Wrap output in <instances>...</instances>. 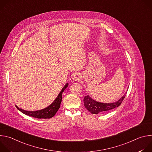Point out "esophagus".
<instances>
[{"label": "esophagus", "instance_id": "obj_1", "mask_svg": "<svg viewBox=\"0 0 152 152\" xmlns=\"http://www.w3.org/2000/svg\"><path fill=\"white\" fill-rule=\"evenodd\" d=\"M73 79L74 80H75V81H77V80H79L80 79V77H79V76L78 75H75L73 76Z\"/></svg>", "mask_w": 152, "mask_h": 152}]
</instances>
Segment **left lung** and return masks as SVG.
I'll use <instances>...</instances> for the list:
<instances>
[{
  "mask_svg": "<svg viewBox=\"0 0 152 152\" xmlns=\"http://www.w3.org/2000/svg\"><path fill=\"white\" fill-rule=\"evenodd\" d=\"M125 96L126 94H124L122 97H121V99L115 102L104 103L97 102L91 99V97L88 95L85 96L83 99L84 106L86 109L91 114H98L100 113L110 111L117 107H118L124 100Z\"/></svg>",
  "mask_w": 152,
  "mask_h": 152,
  "instance_id": "left-lung-1",
  "label": "left lung"
}]
</instances>
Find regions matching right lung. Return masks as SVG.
<instances>
[{
    "label": "right lung",
    "mask_w": 152,
    "mask_h": 152,
    "mask_svg": "<svg viewBox=\"0 0 152 152\" xmlns=\"http://www.w3.org/2000/svg\"><path fill=\"white\" fill-rule=\"evenodd\" d=\"M68 85H69V83L66 84V85H65L62 88L61 91L59 93L58 96H57L56 99L53 102V103L50 105H49L48 107L45 108V109H42L41 110H38V111H25L24 110L21 109V108H19L16 105H15V107L22 113L34 118H45V119L50 118L55 115L56 112L58 111L59 108L60 107V104L62 101V94L63 91L67 87Z\"/></svg>",
    "instance_id": "right-lung-1"
}]
</instances>
